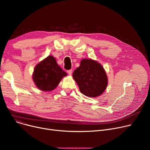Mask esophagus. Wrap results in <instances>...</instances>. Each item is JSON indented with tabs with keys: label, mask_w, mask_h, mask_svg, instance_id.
Segmentation results:
<instances>
[{
	"label": "esophagus",
	"mask_w": 150,
	"mask_h": 150,
	"mask_svg": "<svg viewBox=\"0 0 150 150\" xmlns=\"http://www.w3.org/2000/svg\"><path fill=\"white\" fill-rule=\"evenodd\" d=\"M67 72L68 73V74H69V75H72V69L69 70H67Z\"/></svg>",
	"instance_id": "esophagus-1"
}]
</instances>
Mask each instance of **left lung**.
<instances>
[{"instance_id": "obj_1", "label": "left lung", "mask_w": 150, "mask_h": 150, "mask_svg": "<svg viewBox=\"0 0 150 150\" xmlns=\"http://www.w3.org/2000/svg\"><path fill=\"white\" fill-rule=\"evenodd\" d=\"M72 76L80 92L89 97L100 96L108 84V78L103 67L92 59L81 60L80 66L74 70Z\"/></svg>"}]
</instances>
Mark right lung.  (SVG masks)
<instances>
[{
	"label": "right lung",
	"instance_id": "right-lung-1",
	"mask_svg": "<svg viewBox=\"0 0 150 150\" xmlns=\"http://www.w3.org/2000/svg\"><path fill=\"white\" fill-rule=\"evenodd\" d=\"M67 74L58 65L56 59L49 56L36 65L33 80L36 87L43 91L54 89Z\"/></svg>",
	"mask_w": 150,
	"mask_h": 150
}]
</instances>
